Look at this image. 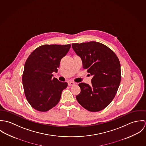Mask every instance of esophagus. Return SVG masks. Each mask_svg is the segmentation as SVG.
<instances>
[{"instance_id":"34e87169","label":"esophagus","mask_w":146,"mask_h":146,"mask_svg":"<svg viewBox=\"0 0 146 146\" xmlns=\"http://www.w3.org/2000/svg\"><path fill=\"white\" fill-rule=\"evenodd\" d=\"M75 84V83L74 82H68V86H73Z\"/></svg>"}]
</instances>
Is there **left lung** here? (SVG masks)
Instances as JSON below:
<instances>
[{"instance_id":"8db88e82","label":"left lung","mask_w":146,"mask_h":146,"mask_svg":"<svg viewBox=\"0 0 146 146\" xmlns=\"http://www.w3.org/2000/svg\"><path fill=\"white\" fill-rule=\"evenodd\" d=\"M72 47L81 57L83 68L93 76L90 86L79 84L81 92L76 100L89 111H100L112 102L119 87L121 74L119 58L110 48L99 42L73 43Z\"/></svg>"}]
</instances>
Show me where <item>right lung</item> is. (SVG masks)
<instances>
[{
    "label": "right lung",
    "mask_w": 146,
    "mask_h": 146,
    "mask_svg": "<svg viewBox=\"0 0 146 146\" xmlns=\"http://www.w3.org/2000/svg\"><path fill=\"white\" fill-rule=\"evenodd\" d=\"M70 47V44L42 45L27 58L22 80L26 100L36 110L46 112L59 102L67 83L53 78L52 73L57 72L61 59Z\"/></svg>",
    "instance_id": "1"
}]
</instances>
